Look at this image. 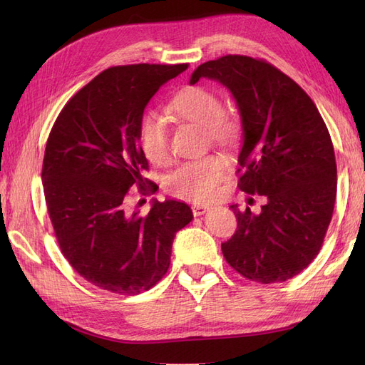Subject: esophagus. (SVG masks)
<instances>
[{"label":"esophagus","instance_id":"1","mask_svg":"<svg viewBox=\"0 0 365 365\" xmlns=\"http://www.w3.org/2000/svg\"><path fill=\"white\" fill-rule=\"evenodd\" d=\"M205 212H208V207L207 205H200V204H193L192 205V213L193 216H201Z\"/></svg>","mask_w":365,"mask_h":365}]
</instances>
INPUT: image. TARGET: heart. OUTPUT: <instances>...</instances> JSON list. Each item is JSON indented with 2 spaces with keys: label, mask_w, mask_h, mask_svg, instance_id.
Segmentation results:
<instances>
[{
  "label": "heart",
  "mask_w": 365,
  "mask_h": 365,
  "mask_svg": "<svg viewBox=\"0 0 365 365\" xmlns=\"http://www.w3.org/2000/svg\"><path fill=\"white\" fill-rule=\"evenodd\" d=\"M170 115L202 128L205 140L220 148H233L240 138V120L222 109L220 97L204 86H185L168 106ZM138 143L146 158L164 165L170 161L169 129L163 117L143 115L138 125ZM228 173V163L216 153L185 161L165 181V189L184 201L210 202Z\"/></svg>",
  "instance_id": "1"
}]
</instances>
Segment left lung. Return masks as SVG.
<instances>
[{
	"mask_svg": "<svg viewBox=\"0 0 365 365\" xmlns=\"http://www.w3.org/2000/svg\"><path fill=\"white\" fill-rule=\"evenodd\" d=\"M219 81L236 98L242 118L239 189L267 196L262 213L231 205L237 230L224 242L227 263L245 279H292L323 247L336 197L332 140L312 98L289 76L242 54L208 61L190 83Z\"/></svg>",
	"mask_w": 365,
	"mask_h": 365,
	"instance_id": "left-lung-1",
	"label": "left lung"
}]
</instances>
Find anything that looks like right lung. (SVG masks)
<instances>
[{
  "mask_svg": "<svg viewBox=\"0 0 365 365\" xmlns=\"http://www.w3.org/2000/svg\"><path fill=\"white\" fill-rule=\"evenodd\" d=\"M189 63L111 67L77 91L50 130L42 163L48 216L63 257L94 286L120 295L153 288L168 272L176 231L190 207L153 202L129 213V190L155 192L138 143L145 108Z\"/></svg>",
  "mask_w": 365,
  "mask_h": 365,
  "instance_id": "obj_1",
  "label": "right lung"
}]
</instances>
